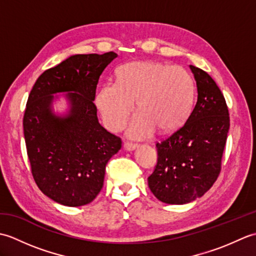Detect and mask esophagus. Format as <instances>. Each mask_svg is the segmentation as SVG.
I'll list each match as a JSON object with an SVG mask.
<instances>
[{
  "mask_svg": "<svg viewBox=\"0 0 256 256\" xmlns=\"http://www.w3.org/2000/svg\"><path fill=\"white\" fill-rule=\"evenodd\" d=\"M138 148V144L132 143V142H125L124 143V148L126 150H133Z\"/></svg>",
  "mask_w": 256,
  "mask_h": 256,
  "instance_id": "1",
  "label": "esophagus"
}]
</instances>
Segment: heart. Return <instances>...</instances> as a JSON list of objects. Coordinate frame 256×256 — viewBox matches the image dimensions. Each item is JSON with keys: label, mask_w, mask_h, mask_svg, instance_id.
<instances>
[{"label": "heart", "mask_w": 256, "mask_h": 256, "mask_svg": "<svg viewBox=\"0 0 256 256\" xmlns=\"http://www.w3.org/2000/svg\"><path fill=\"white\" fill-rule=\"evenodd\" d=\"M194 81L188 70L157 62H133L116 70V84L98 91L96 104L106 126L123 128L136 101L140 113L130 124L128 134L142 138L154 128L165 133L180 128L192 108Z\"/></svg>", "instance_id": "b5f03b06"}]
</instances>
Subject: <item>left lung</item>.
<instances>
[{
    "label": "left lung",
    "mask_w": 256,
    "mask_h": 256,
    "mask_svg": "<svg viewBox=\"0 0 256 256\" xmlns=\"http://www.w3.org/2000/svg\"><path fill=\"white\" fill-rule=\"evenodd\" d=\"M189 67L197 102L184 124L156 143L157 164L148 179L155 197L170 204L200 198L216 182L230 128L229 108L216 81L202 69Z\"/></svg>",
    "instance_id": "1"
}]
</instances>
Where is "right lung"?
Here are the masks:
<instances>
[{
  "label": "right lung",
  "mask_w": 256,
  "mask_h": 256,
  "mask_svg": "<svg viewBox=\"0 0 256 256\" xmlns=\"http://www.w3.org/2000/svg\"><path fill=\"white\" fill-rule=\"evenodd\" d=\"M118 55H74L42 72L32 86L23 118L32 175L48 198L68 206H84L103 187L106 165L122 140L101 126L94 103L103 70ZM69 92L64 117L51 111L52 94Z\"/></svg>",
  "instance_id": "1"
}]
</instances>
